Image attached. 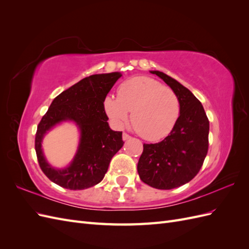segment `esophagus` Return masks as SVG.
<instances>
[{
  "label": "esophagus",
  "mask_w": 249,
  "mask_h": 249,
  "mask_svg": "<svg viewBox=\"0 0 249 249\" xmlns=\"http://www.w3.org/2000/svg\"><path fill=\"white\" fill-rule=\"evenodd\" d=\"M130 138H131L130 135H127L126 133H124V134H123V140H124V141H125V140H129Z\"/></svg>",
  "instance_id": "34e87169"
}]
</instances>
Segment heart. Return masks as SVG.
Segmentation results:
<instances>
[{
	"instance_id": "b5f03b06",
	"label": "heart",
	"mask_w": 249,
	"mask_h": 249,
	"mask_svg": "<svg viewBox=\"0 0 249 249\" xmlns=\"http://www.w3.org/2000/svg\"><path fill=\"white\" fill-rule=\"evenodd\" d=\"M111 122L123 126L129 112L140 136L148 141L163 139L172 131L179 116V102L171 89L155 79L139 76L124 81L117 96L109 95L104 103Z\"/></svg>"
}]
</instances>
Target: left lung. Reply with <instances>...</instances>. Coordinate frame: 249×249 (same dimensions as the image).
I'll use <instances>...</instances> for the list:
<instances>
[{
    "label": "left lung",
    "mask_w": 249,
    "mask_h": 249,
    "mask_svg": "<svg viewBox=\"0 0 249 249\" xmlns=\"http://www.w3.org/2000/svg\"><path fill=\"white\" fill-rule=\"evenodd\" d=\"M172 89L179 102V116L168 136L143 144L137 170L143 183L161 190L187 184L197 175L209 147V119L189 89L159 71H150Z\"/></svg>",
    "instance_id": "8db88e82"
}]
</instances>
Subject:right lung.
<instances>
[{
    "label": "right lung",
    "mask_w": 249,
    "mask_h": 249,
    "mask_svg": "<svg viewBox=\"0 0 249 249\" xmlns=\"http://www.w3.org/2000/svg\"><path fill=\"white\" fill-rule=\"evenodd\" d=\"M120 77L118 71L92 74L64 90L52 102L37 126L35 150L41 170L53 183L70 190H83L104 178L113 156L124 143L123 132L110 129L104 107L108 92ZM64 121H72L78 126L79 145L70 165L55 169L43 154L42 140L50 129Z\"/></svg>",
    "instance_id": "add662e5"
}]
</instances>
